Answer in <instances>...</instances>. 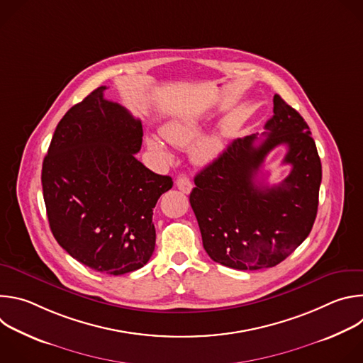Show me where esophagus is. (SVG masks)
<instances>
[{
	"label": "esophagus",
	"instance_id": "34e87169",
	"mask_svg": "<svg viewBox=\"0 0 363 363\" xmlns=\"http://www.w3.org/2000/svg\"><path fill=\"white\" fill-rule=\"evenodd\" d=\"M177 186H178V189H181L184 194H189L191 189H192V184H191V181H189L186 177H179V178L177 179Z\"/></svg>",
	"mask_w": 363,
	"mask_h": 363
}]
</instances>
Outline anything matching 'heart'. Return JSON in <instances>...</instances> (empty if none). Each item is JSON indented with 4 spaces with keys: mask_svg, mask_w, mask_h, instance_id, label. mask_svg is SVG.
I'll return each mask as SVG.
<instances>
[{
    "mask_svg": "<svg viewBox=\"0 0 363 363\" xmlns=\"http://www.w3.org/2000/svg\"><path fill=\"white\" fill-rule=\"evenodd\" d=\"M199 133H201V125L194 119H186V118L172 119L162 126V136L175 146H188L199 136ZM146 145L155 153L168 155L167 145L157 136H147ZM223 150H224V140L221 135L213 133L208 136H203L195 143L192 149V155L195 161H198L199 164H208L217 160Z\"/></svg>",
    "mask_w": 363,
    "mask_h": 363,
    "instance_id": "obj_1",
    "label": "heart"
}]
</instances>
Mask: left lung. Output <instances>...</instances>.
<instances>
[{
  "label": "left lung",
  "instance_id": "left-lung-1",
  "mask_svg": "<svg viewBox=\"0 0 363 363\" xmlns=\"http://www.w3.org/2000/svg\"><path fill=\"white\" fill-rule=\"evenodd\" d=\"M267 135L235 139L194 179L189 202L202 244L213 260L235 270L274 267L312 231L319 205L322 164L310 129L297 111L279 96L273 99ZM288 146L284 163L289 177L279 186L255 181L270 150Z\"/></svg>",
  "mask_w": 363,
  "mask_h": 363
}]
</instances>
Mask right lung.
Returning a JSON list of instances; mask_svg holds the SVG:
<instances>
[{"mask_svg": "<svg viewBox=\"0 0 363 363\" xmlns=\"http://www.w3.org/2000/svg\"><path fill=\"white\" fill-rule=\"evenodd\" d=\"M100 86L59 122L43 162L48 224L82 264L113 276L143 267L155 250L153 208L172 188L135 158L143 129Z\"/></svg>", "mask_w": 363, "mask_h": 363, "instance_id": "add662e5", "label": "right lung"}]
</instances>
